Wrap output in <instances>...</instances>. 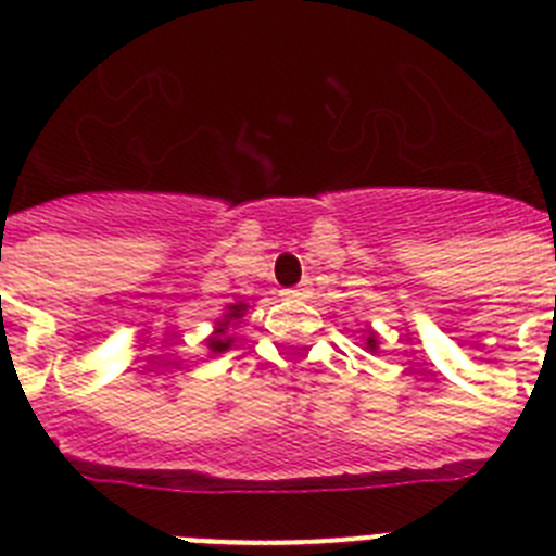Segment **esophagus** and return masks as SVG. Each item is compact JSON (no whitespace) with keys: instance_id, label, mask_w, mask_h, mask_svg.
<instances>
[{"instance_id":"esophagus-1","label":"esophagus","mask_w":556,"mask_h":556,"mask_svg":"<svg viewBox=\"0 0 556 556\" xmlns=\"http://www.w3.org/2000/svg\"><path fill=\"white\" fill-rule=\"evenodd\" d=\"M281 295L289 298V301H303V298H309V289H306V287H292V289H283Z\"/></svg>"}]
</instances>
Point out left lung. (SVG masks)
I'll return each mask as SVG.
<instances>
[{"instance_id": "1", "label": "left lung", "mask_w": 556, "mask_h": 556, "mask_svg": "<svg viewBox=\"0 0 556 556\" xmlns=\"http://www.w3.org/2000/svg\"><path fill=\"white\" fill-rule=\"evenodd\" d=\"M365 345H368V349H371V351H374V349H377V340H374V334H371V337H368V343H365Z\"/></svg>"}]
</instances>
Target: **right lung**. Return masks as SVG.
Listing matches in <instances>:
<instances>
[{"label": "right lung", "instance_id": "obj_1", "mask_svg": "<svg viewBox=\"0 0 556 556\" xmlns=\"http://www.w3.org/2000/svg\"><path fill=\"white\" fill-rule=\"evenodd\" d=\"M241 312H244V303H236V306H230V312H227V320H225V324H222V329L216 331V337H211V343H207L213 351L230 349L232 337H225V329H227V324H230L232 317H241Z\"/></svg>", "mask_w": 556, "mask_h": 556}]
</instances>
